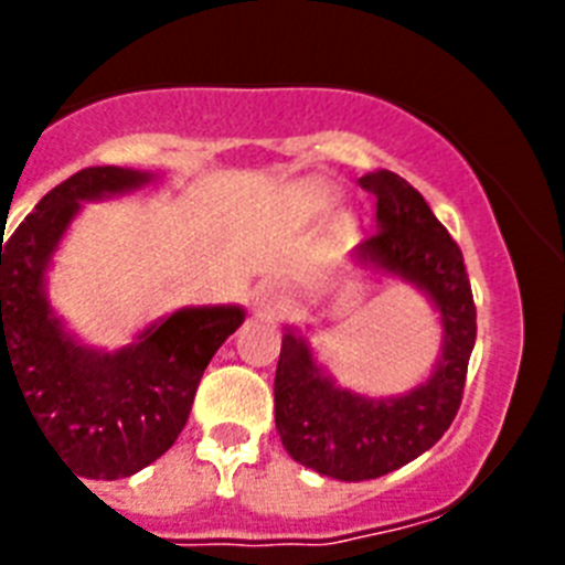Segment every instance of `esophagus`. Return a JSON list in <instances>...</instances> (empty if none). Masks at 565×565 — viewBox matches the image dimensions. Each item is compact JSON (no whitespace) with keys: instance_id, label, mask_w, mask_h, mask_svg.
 Returning <instances> with one entry per match:
<instances>
[{"instance_id":"esophagus-1","label":"esophagus","mask_w":565,"mask_h":565,"mask_svg":"<svg viewBox=\"0 0 565 565\" xmlns=\"http://www.w3.org/2000/svg\"><path fill=\"white\" fill-rule=\"evenodd\" d=\"M287 305H290V290L278 281H260L252 292V308L257 317L275 319Z\"/></svg>"}]
</instances>
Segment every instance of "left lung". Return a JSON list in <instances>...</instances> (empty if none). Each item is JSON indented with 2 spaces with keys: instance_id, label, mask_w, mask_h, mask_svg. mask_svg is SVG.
I'll use <instances>...</instances> for the list:
<instances>
[{
  "instance_id": "obj_1",
  "label": "left lung",
  "mask_w": 565,
  "mask_h": 565,
  "mask_svg": "<svg viewBox=\"0 0 565 565\" xmlns=\"http://www.w3.org/2000/svg\"><path fill=\"white\" fill-rule=\"evenodd\" d=\"M377 231L354 248V266L411 284L439 313L437 366L402 395L372 398L340 386L319 366L308 337L287 328L275 370V428L296 463L337 481H372L425 455L463 398L475 349V301L463 255L419 190L390 170L366 172Z\"/></svg>"
}]
</instances>
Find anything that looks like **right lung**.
I'll list each match as a JSON object with an SVG mask.
<instances>
[{
  "label": "right lung",
  "mask_w": 565,
  "mask_h": 565,
  "mask_svg": "<svg viewBox=\"0 0 565 565\" xmlns=\"http://www.w3.org/2000/svg\"><path fill=\"white\" fill-rule=\"evenodd\" d=\"M154 172L87 167L49 190L0 237V395L11 377L40 434L93 481L154 463L179 439L202 372L246 319L239 305L179 308L117 352L75 340L46 292V273L84 202L131 193Z\"/></svg>",
  "instance_id": "obj_1"
}]
</instances>
